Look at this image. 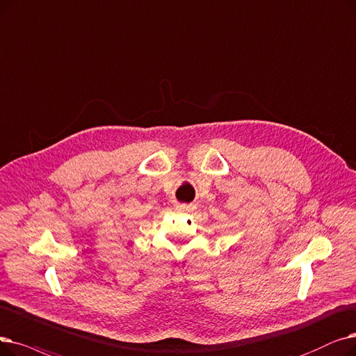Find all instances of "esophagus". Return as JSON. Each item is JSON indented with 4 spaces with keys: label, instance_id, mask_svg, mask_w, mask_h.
Wrapping results in <instances>:
<instances>
[{
    "label": "esophagus",
    "instance_id": "34e87169",
    "mask_svg": "<svg viewBox=\"0 0 356 356\" xmlns=\"http://www.w3.org/2000/svg\"><path fill=\"white\" fill-rule=\"evenodd\" d=\"M177 211H189L191 209V205H186V204H180L176 207Z\"/></svg>",
    "mask_w": 356,
    "mask_h": 356
}]
</instances>
